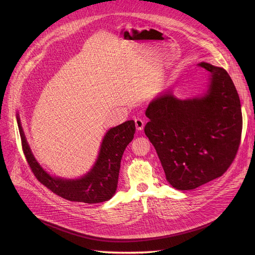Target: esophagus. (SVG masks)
I'll return each mask as SVG.
<instances>
[{
	"label": "esophagus",
	"mask_w": 255,
	"mask_h": 255,
	"mask_svg": "<svg viewBox=\"0 0 255 255\" xmlns=\"http://www.w3.org/2000/svg\"><path fill=\"white\" fill-rule=\"evenodd\" d=\"M134 122H135V127H136L137 130H142V129H143L144 122H143V121H142L141 119L136 118V119H134Z\"/></svg>",
	"instance_id": "obj_1"
}]
</instances>
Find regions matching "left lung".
I'll return each mask as SVG.
<instances>
[{
    "mask_svg": "<svg viewBox=\"0 0 255 255\" xmlns=\"http://www.w3.org/2000/svg\"><path fill=\"white\" fill-rule=\"evenodd\" d=\"M199 67L211 74L203 98L179 100L167 91L145 111L144 127L166 180L178 190H191L221 177L237 156L243 118L239 94L223 68Z\"/></svg>",
    "mask_w": 255,
    "mask_h": 255,
    "instance_id": "1",
    "label": "left lung"
}]
</instances>
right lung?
Masks as SVG:
<instances>
[{"label":"right lung","instance_id":"obj_1","mask_svg":"<svg viewBox=\"0 0 255 255\" xmlns=\"http://www.w3.org/2000/svg\"><path fill=\"white\" fill-rule=\"evenodd\" d=\"M17 125L26 162L30 165L36 179L50 191L71 202L86 204L102 203L115 194L118 186L121 159L135 133L134 121H127L109 130L102 140L95 165L88 172V175L77 180H63L49 176L34 158L26 142L18 117Z\"/></svg>","mask_w":255,"mask_h":255}]
</instances>
